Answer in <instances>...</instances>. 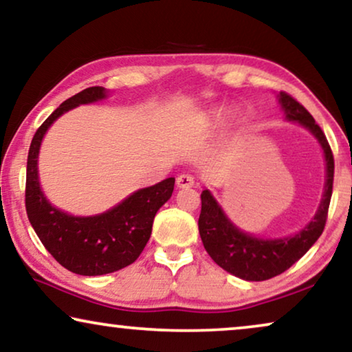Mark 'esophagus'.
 Returning a JSON list of instances; mask_svg holds the SVG:
<instances>
[{
    "label": "esophagus",
    "instance_id": "1",
    "mask_svg": "<svg viewBox=\"0 0 352 352\" xmlns=\"http://www.w3.org/2000/svg\"><path fill=\"white\" fill-rule=\"evenodd\" d=\"M176 186L179 187V189H186V187H194L195 186V177L192 176V175H181V176H177Z\"/></svg>",
    "mask_w": 352,
    "mask_h": 352
}]
</instances>
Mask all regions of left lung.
Returning a JSON list of instances; mask_svg holds the SVG:
<instances>
[{
  "label": "left lung",
  "instance_id": "8db88e82",
  "mask_svg": "<svg viewBox=\"0 0 352 352\" xmlns=\"http://www.w3.org/2000/svg\"><path fill=\"white\" fill-rule=\"evenodd\" d=\"M278 102L282 104L287 120L298 122L309 129L324 148L327 162L325 192L314 219L305 229H301L292 237L276 240L256 239L239 230L228 219V216L221 210L213 195L208 190L201 192L199 232L206 253L224 271L230 272L235 277L243 278V280H267V278L276 277L293 266L324 232L331 190H333L335 162L324 131L312 118V115L290 94L280 91Z\"/></svg>",
  "mask_w": 352,
  "mask_h": 352
}]
</instances>
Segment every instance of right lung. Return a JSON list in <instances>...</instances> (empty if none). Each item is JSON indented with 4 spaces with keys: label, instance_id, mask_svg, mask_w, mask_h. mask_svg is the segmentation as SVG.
Here are the masks:
<instances>
[{
    "label": "right lung",
    "instance_id": "1",
    "mask_svg": "<svg viewBox=\"0 0 352 352\" xmlns=\"http://www.w3.org/2000/svg\"><path fill=\"white\" fill-rule=\"evenodd\" d=\"M105 98L102 86H91L62 102L36 129L27 158L25 208L32 228L60 266L80 276H102L133 264L152 234L157 211L170 200L175 177L139 189L102 214L78 218L46 200L38 181V152L47 128L70 109Z\"/></svg>",
    "mask_w": 352,
    "mask_h": 352
}]
</instances>
